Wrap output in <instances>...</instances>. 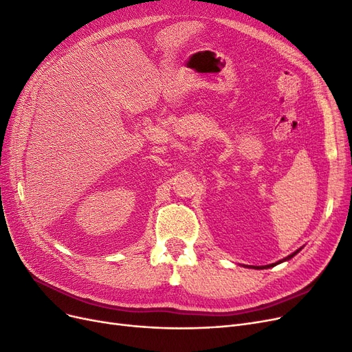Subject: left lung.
<instances>
[{
	"instance_id": "8db88e82",
	"label": "left lung",
	"mask_w": 352,
	"mask_h": 352,
	"mask_svg": "<svg viewBox=\"0 0 352 352\" xmlns=\"http://www.w3.org/2000/svg\"><path fill=\"white\" fill-rule=\"evenodd\" d=\"M298 251H300V250H298ZM298 251H296V252H293L292 255H289V256H285L284 259H281V261H278V263H276V264H270V265H265L264 268H270V267H274V265H277V264H280V263H284V261H289V259H292ZM255 268H259V267H255Z\"/></svg>"
}]
</instances>
